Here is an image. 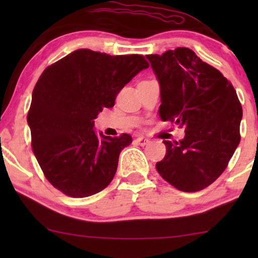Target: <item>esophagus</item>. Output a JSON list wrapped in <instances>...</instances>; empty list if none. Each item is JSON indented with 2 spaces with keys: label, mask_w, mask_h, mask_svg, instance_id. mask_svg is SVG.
Listing matches in <instances>:
<instances>
[{
  "label": "esophagus",
  "mask_w": 258,
  "mask_h": 258,
  "mask_svg": "<svg viewBox=\"0 0 258 258\" xmlns=\"http://www.w3.org/2000/svg\"><path fill=\"white\" fill-rule=\"evenodd\" d=\"M135 141H136V143H137V144H140V146H142V147L147 146V144H149V142H150L149 140L146 139V137H142V136L137 137V139H136Z\"/></svg>",
  "instance_id": "1"
}]
</instances>
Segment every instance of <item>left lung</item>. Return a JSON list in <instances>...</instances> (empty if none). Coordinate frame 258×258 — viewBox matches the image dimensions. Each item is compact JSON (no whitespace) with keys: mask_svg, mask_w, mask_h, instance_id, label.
I'll return each mask as SVG.
<instances>
[{"mask_svg":"<svg viewBox=\"0 0 258 258\" xmlns=\"http://www.w3.org/2000/svg\"><path fill=\"white\" fill-rule=\"evenodd\" d=\"M160 83L162 121L184 126L181 141H163L156 163L176 189L200 191L220 177L239 144L242 107L232 84L189 48L147 55Z\"/></svg>","mask_w":258,"mask_h":258,"instance_id":"8db88e82","label":"left lung"}]
</instances>
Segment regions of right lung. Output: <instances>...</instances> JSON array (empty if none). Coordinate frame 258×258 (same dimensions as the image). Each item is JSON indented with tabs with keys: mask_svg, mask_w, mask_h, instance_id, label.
Instances as JSON below:
<instances>
[{
	"mask_svg": "<svg viewBox=\"0 0 258 258\" xmlns=\"http://www.w3.org/2000/svg\"><path fill=\"white\" fill-rule=\"evenodd\" d=\"M149 64L142 55L77 49L42 73L27 121L35 157L49 182L70 197L100 192L114 178L132 136H100L94 119Z\"/></svg>",
	"mask_w": 258,
	"mask_h": 258,
	"instance_id": "right-lung-1",
	"label": "right lung"
}]
</instances>
